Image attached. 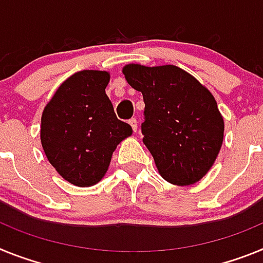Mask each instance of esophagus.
Masks as SVG:
<instances>
[{
  "label": "esophagus",
  "mask_w": 263,
  "mask_h": 263,
  "mask_svg": "<svg viewBox=\"0 0 263 263\" xmlns=\"http://www.w3.org/2000/svg\"><path fill=\"white\" fill-rule=\"evenodd\" d=\"M128 123H129V125H131L134 131H136V129H138V120H136V119H135V118L129 119Z\"/></svg>",
  "instance_id": "obj_1"
}]
</instances>
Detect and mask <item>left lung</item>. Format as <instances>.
Masks as SVG:
<instances>
[{
  "label": "left lung",
  "instance_id": "left-lung-1",
  "mask_svg": "<svg viewBox=\"0 0 263 263\" xmlns=\"http://www.w3.org/2000/svg\"><path fill=\"white\" fill-rule=\"evenodd\" d=\"M125 81L144 99L141 134L163 179L175 185L200 181L216 161L223 119L211 91L173 65H127Z\"/></svg>",
  "mask_w": 263,
  "mask_h": 263
}]
</instances>
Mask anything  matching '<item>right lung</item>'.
Listing matches in <instances>:
<instances>
[{
  "mask_svg": "<svg viewBox=\"0 0 263 263\" xmlns=\"http://www.w3.org/2000/svg\"><path fill=\"white\" fill-rule=\"evenodd\" d=\"M107 71L83 70L67 78L43 109L41 143L57 172L77 186L103 179L116 145L132 135L106 93Z\"/></svg>",
  "mask_w": 263,
  "mask_h": 263,
  "instance_id": "right-lung-1",
  "label": "right lung"
}]
</instances>
